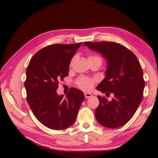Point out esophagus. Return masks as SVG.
I'll return each mask as SVG.
<instances>
[{
    "instance_id": "1",
    "label": "esophagus",
    "mask_w": 158,
    "mask_h": 158,
    "mask_svg": "<svg viewBox=\"0 0 158 158\" xmlns=\"http://www.w3.org/2000/svg\"><path fill=\"white\" fill-rule=\"evenodd\" d=\"M84 95H85V98H86V99H88V98H89L92 97V94H90V93H85V94H84Z\"/></svg>"
}]
</instances>
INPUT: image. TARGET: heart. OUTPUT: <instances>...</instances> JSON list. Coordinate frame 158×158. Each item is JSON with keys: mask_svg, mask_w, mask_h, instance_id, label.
Masks as SVG:
<instances>
[{"mask_svg": "<svg viewBox=\"0 0 158 158\" xmlns=\"http://www.w3.org/2000/svg\"><path fill=\"white\" fill-rule=\"evenodd\" d=\"M88 61H99L102 63V60L101 59V57H99L98 55H89L88 56ZM94 82L95 80L94 79L82 76V77H80L77 80H76V85H77L80 89L85 91H88L92 88Z\"/></svg>", "mask_w": 158, "mask_h": 158, "instance_id": "obj_1", "label": "heart"}]
</instances>
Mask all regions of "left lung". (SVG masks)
<instances>
[{
  "label": "left lung",
  "instance_id": "obj_1",
  "mask_svg": "<svg viewBox=\"0 0 158 158\" xmlns=\"http://www.w3.org/2000/svg\"><path fill=\"white\" fill-rule=\"evenodd\" d=\"M83 45L107 60L106 77L97 89L114 95L110 102L98 96L95 118L100 125L109 128L122 127L131 120L143 99L145 82L139 61L132 51L117 43L85 41Z\"/></svg>",
  "mask_w": 158,
  "mask_h": 158
}]
</instances>
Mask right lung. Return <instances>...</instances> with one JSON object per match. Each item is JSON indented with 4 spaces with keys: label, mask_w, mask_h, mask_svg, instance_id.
Segmentation results:
<instances>
[{
    "label": "right lung",
    "mask_w": 158,
    "mask_h": 158,
    "mask_svg": "<svg viewBox=\"0 0 158 158\" xmlns=\"http://www.w3.org/2000/svg\"><path fill=\"white\" fill-rule=\"evenodd\" d=\"M81 45L47 46L33 56L27 66L24 83L27 102L37 120L52 130H64L73 125L84 99V93L74 88H70L66 98L56 93Z\"/></svg>",
    "instance_id": "add662e5"
}]
</instances>
